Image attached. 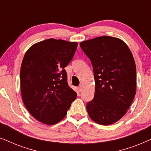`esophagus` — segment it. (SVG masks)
Wrapping results in <instances>:
<instances>
[{"label":"esophagus","instance_id":"esophagus-1","mask_svg":"<svg viewBox=\"0 0 151 151\" xmlns=\"http://www.w3.org/2000/svg\"><path fill=\"white\" fill-rule=\"evenodd\" d=\"M82 86L80 85L79 86H78V90H79L80 91H82Z\"/></svg>","mask_w":151,"mask_h":151}]
</instances>
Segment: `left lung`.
Instances as JSON below:
<instances>
[{
	"instance_id": "8db88e82",
	"label": "left lung",
	"mask_w": 151,
	"mask_h": 151,
	"mask_svg": "<svg viewBox=\"0 0 151 151\" xmlns=\"http://www.w3.org/2000/svg\"><path fill=\"white\" fill-rule=\"evenodd\" d=\"M80 45L93 68L95 94L86 104L88 115L99 124H113L127 113L135 96L133 54L127 45L115 37H97Z\"/></svg>"
}]
</instances>
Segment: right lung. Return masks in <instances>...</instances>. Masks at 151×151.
Instances as JSON below:
<instances>
[{"label":"right lung","mask_w":151,"mask_h":151,"mask_svg":"<svg viewBox=\"0 0 151 151\" xmlns=\"http://www.w3.org/2000/svg\"><path fill=\"white\" fill-rule=\"evenodd\" d=\"M77 47V42L50 38L35 43L24 55L20 75L22 101L42 124L63 120L77 97L68 85L65 69Z\"/></svg>","instance_id":"obj_1"}]
</instances>
